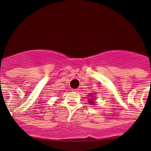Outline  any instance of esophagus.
I'll list each match as a JSON object with an SVG mask.
<instances>
[{"label": "esophagus", "instance_id": "1", "mask_svg": "<svg viewBox=\"0 0 151 151\" xmlns=\"http://www.w3.org/2000/svg\"><path fill=\"white\" fill-rule=\"evenodd\" d=\"M79 89H74L73 91H75V92H78V91H79Z\"/></svg>", "mask_w": 151, "mask_h": 151}]
</instances>
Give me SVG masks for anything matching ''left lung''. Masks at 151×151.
Instances as JSON below:
<instances>
[{"mask_svg": "<svg viewBox=\"0 0 151 151\" xmlns=\"http://www.w3.org/2000/svg\"><path fill=\"white\" fill-rule=\"evenodd\" d=\"M89 101L90 102V104H93V101L92 99H89Z\"/></svg>", "mask_w": 151, "mask_h": 151, "instance_id": "obj_1", "label": "left lung"}]
</instances>
